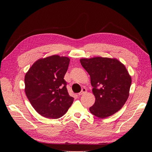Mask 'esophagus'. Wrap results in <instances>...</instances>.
Instances as JSON below:
<instances>
[{
  "instance_id": "34e87169",
  "label": "esophagus",
  "mask_w": 152,
  "mask_h": 152,
  "mask_svg": "<svg viewBox=\"0 0 152 152\" xmlns=\"http://www.w3.org/2000/svg\"><path fill=\"white\" fill-rule=\"evenodd\" d=\"M87 93V89L86 88H82V91L79 93V95H82Z\"/></svg>"
}]
</instances>
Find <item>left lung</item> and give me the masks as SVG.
Masks as SVG:
<instances>
[{"instance_id":"8db88e82","label":"left lung","mask_w":152,"mask_h":152,"mask_svg":"<svg viewBox=\"0 0 152 152\" xmlns=\"http://www.w3.org/2000/svg\"><path fill=\"white\" fill-rule=\"evenodd\" d=\"M80 61L93 87L95 103L89 108L91 113L104 118L117 112L127 100L132 82L125 65L115 58L97 56Z\"/></svg>"}]
</instances>
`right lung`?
<instances>
[{"instance_id":"add662e5","label":"right lung","mask_w":152,"mask_h":152,"mask_svg":"<svg viewBox=\"0 0 152 152\" xmlns=\"http://www.w3.org/2000/svg\"><path fill=\"white\" fill-rule=\"evenodd\" d=\"M69 63V58L53 55L39 59L26 73V97L36 112L44 117H61L73 102L64 80Z\"/></svg>"}]
</instances>
